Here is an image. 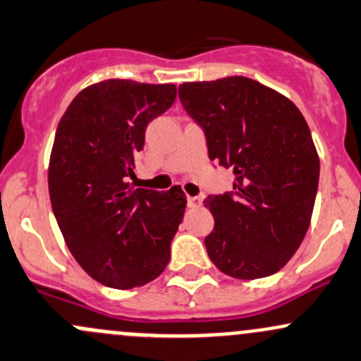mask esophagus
<instances>
[{"instance_id":"34e87169","label":"esophagus","mask_w":361,"mask_h":361,"mask_svg":"<svg viewBox=\"0 0 361 361\" xmlns=\"http://www.w3.org/2000/svg\"><path fill=\"white\" fill-rule=\"evenodd\" d=\"M188 207H199L200 204H202V200H200V197H188Z\"/></svg>"}]
</instances>
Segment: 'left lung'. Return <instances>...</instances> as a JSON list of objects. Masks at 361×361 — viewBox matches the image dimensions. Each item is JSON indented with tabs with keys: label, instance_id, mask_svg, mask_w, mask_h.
Here are the masks:
<instances>
[{
	"label": "left lung",
	"instance_id": "1",
	"mask_svg": "<svg viewBox=\"0 0 361 361\" xmlns=\"http://www.w3.org/2000/svg\"><path fill=\"white\" fill-rule=\"evenodd\" d=\"M180 100L202 126L211 161L233 171V190L204 200L214 216L206 238L219 271L270 276L308 231L320 159L306 119L279 91L244 75L183 82Z\"/></svg>",
	"mask_w": 361,
	"mask_h": 361
}]
</instances>
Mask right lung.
I'll use <instances>...</instances> for the list:
<instances>
[{
	"mask_svg": "<svg viewBox=\"0 0 361 361\" xmlns=\"http://www.w3.org/2000/svg\"><path fill=\"white\" fill-rule=\"evenodd\" d=\"M176 98L174 85L94 82L56 128L48 190L67 247L91 279L114 289L145 286L164 271L187 197L135 188V154L152 119Z\"/></svg>",
	"mask_w": 361,
	"mask_h": 361,
	"instance_id": "1",
	"label": "right lung"
}]
</instances>
